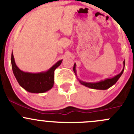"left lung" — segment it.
Segmentation results:
<instances>
[{"label": "left lung", "instance_id": "left-lung-1", "mask_svg": "<svg viewBox=\"0 0 134 134\" xmlns=\"http://www.w3.org/2000/svg\"><path fill=\"white\" fill-rule=\"evenodd\" d=\"M125 65V61H124V65ZM75 66L76 64L75 63L74 65V67H73V70L75 71V72H76L75 71ZM124 69H125V67H124V69H122V71L120 72L119 75H116L115 76L111 78H108V79H106L105 80H102L100 81V82H97V83H87V82H82V81H80L81 83L83 86H86V87H90V88H92V89H96V90H107L108 89L109 87H110L111 86H113V84L117 82V81L118 80L119 78L121 77V76L122 75V72H123Z\"/></svg>", "mask_w": 134, "mask_h": 134}]
</instances>
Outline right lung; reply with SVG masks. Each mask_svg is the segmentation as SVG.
Listing matches in <instances>:
<instances>
[{"label":"right lung","mask_w":134,"mask_h":134,"mask_svg":"<svg viewBox=\"0 0 134 134\" xmlns=\"http://www.w3.org/2000/svg\"><path fill=\"white\" fill-rule=\"evenodd\" d=\"M13 72L20 86L30 93H41L48 91L54 83V71L60 65L62 60H59L48 71L39 73H30L21 71L15 63L12 53L11 57Z\"/></svg>","instance_id":"1"}]
</instances>
